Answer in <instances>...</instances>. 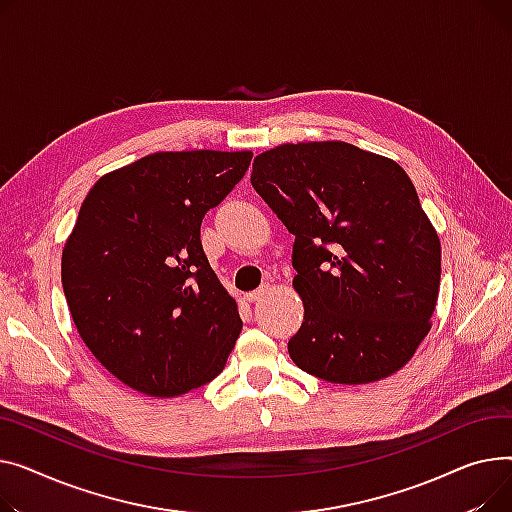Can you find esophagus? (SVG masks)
Listing matches in <instances>:
<instances>
[{"mask_svg":"<svg viewBox=\"0 0 512 512\" xmlns=\"http://www.w3.org/2000/svg\"><path fill=\"white\" fill-rule=\"evenodd\" d=\"M266 285H262V287H258L256 291H250V293H246V299H248V302H258V299L266 293Z\"/></svg>","mask_w":512,"mask_h":512,"instance_id":"obj_1","label":"esophagus"}]
</instances>
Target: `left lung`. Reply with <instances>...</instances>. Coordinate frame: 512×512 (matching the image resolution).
<instances>
[{
  "instance_id": "left-lung-1",
  "label": "left lung",
  "mask_w": 512,
  "mask_h": 512,
  "mask_svg": "<svg viewBox=\"0 0 512 512\" xmlns=\"http://www.w3.org/2000/svg\"><path fill=\"white\" fill-rule=\"evenodd\" d=\"M250 182L295 235V366L335 384L403 368L440 287V239L403 167L347 142H299L258 155Z\"/></svg>"
}]
</instances>
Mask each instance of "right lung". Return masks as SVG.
Segmentation results:
<instances>
[{"label": "right lung", "mask_w": 512, "mask_h": 512, "mask_svg": "<svg viewBox=\"0 0 512 512\" xmlns=\"http://www.w3.org/2000/svg\"><path fill=\"white\" fill-rule=\"evenodd\" d=\"M250 161V150L155 153L103 175L80 206L62 254L70 314L99 362L148 397L217 378L242 333L200 225Z\"/></svg>", "instance_id": "right-lung-1"}]
</instances>
